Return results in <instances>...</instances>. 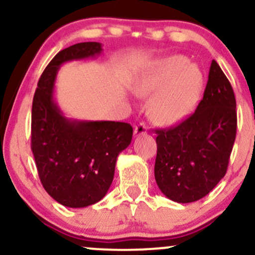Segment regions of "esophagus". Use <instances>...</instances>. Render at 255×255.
Returning a JSON list of instances; mask_svg holds the SVG:
<instances>
[{"label":"esophagus","mask_w":255,"mask_h":255,"mask_svg":"<svg viewBox=\"0 0 255 255\" xmlns=\"http://www.w3.org/2000/svg\"><path fill=\"white\" fill-rule=\"evenodd\" d=\"M147 133V127H146L145 124H140L137 125L135 128H134V135L135 136H140L144 135V134Z\"/></svg>","instance_id":"1"}]
</instances>
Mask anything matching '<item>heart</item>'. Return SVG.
<instances>
[{
  "instance_id": "b5f03b06",
  "label": "heart",
  "mask_w": 255,
  "mask_h": 255,
  "mask_svg": "<svg viewBox=\"0 0 255 255\" xmlns=\"http://www.w3.org/2000/svg\"><path fill=\"white\" fill-rule=\"evenodd\" d=\"M203 73L182 55L152 63L134 81V93L151 98L148 116L154 124L172 126L183 121L197 105L203 90Z\"/></svg>"
}]
</instances>
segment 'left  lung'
Returning <instances> with one entry per match:
<instances>
[{"instance_id": "obj_1", "label": "left lung", "mask_w": 255, "mask_h": 255, "mask_svg": "<svg viewBox=\"0 0 255 255\" xmlns=\"http://www.w3.org/2000/svg\"><path fill=\"white\" fill-rule=\"evenodd\" d=\"M236 127L233 87L212 60L195 113L176 127L157 130L154 178L160 192L180 204L209 194L227 172Z\"/></svg>"}]
</instances>
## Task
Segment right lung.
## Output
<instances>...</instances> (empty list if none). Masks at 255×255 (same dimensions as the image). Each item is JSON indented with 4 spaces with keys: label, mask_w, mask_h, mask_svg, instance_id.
Instances as JSON below:
<instances>
[{
    "label": "right lung",
    "mask_w": 255,
    "mask_h": 255,
    "mask_svg": "<svg viewBox=\"0 0 255 255\" xmlns=\"http://www.w3.org/2000/svg\"><path fill=\"white\" fill-rule=\"evenodd\" d=\"M97 42L78 43L50 61L38 81L32 103L31 148L40 182L58 204L80 209L98 203L109 191L119 154L131 141L129 124L68 119L54 97L63 63L95 58Z\"/></svg>",
    "instance_id": "add662e5"
}]
</instances>
